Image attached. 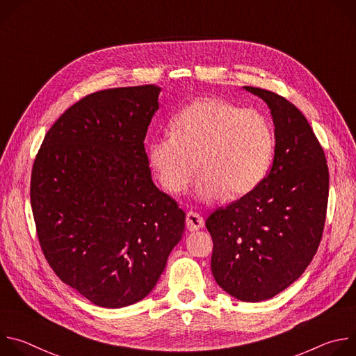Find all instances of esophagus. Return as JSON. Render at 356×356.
Listing matches in <instances>:
<instances>
[{
	"label": "esophagus",
	"instance_id": "1",
	"mask_svg": "<svg viewBox=\"0 0 356 356\" xmlns=\"http://www.w3.org/2000/svg\"><path fill=\"white\" fill-rule=\"evenodd\" d=\"M186 227L188 231H198L204 227V220H202V217L200 214L190 211L186 216Z\"/></svg>",
	"mask_w": 356,
	"mask_h": 356
}]
</instances>
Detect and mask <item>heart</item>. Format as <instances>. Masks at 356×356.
<instances>
[{"mask_svg": "<svg viewBox=\"0 0 356 356\" xmlns=\"http://www.w3.org/2000/svg\"><path fill=\"white\" fill-rule=\"evenodd\" d=\"M170 135L152 139L147 159L162 186L183 193L197 170L195 197L213 202L224 193L238 198L255 190L266 177L275 136L258 111L218 98H200L170 121Z\"/></svg>", "mask_w": 356, "mask_h": 356, "instance_id": "1", "label": "heart"}]
</instances>
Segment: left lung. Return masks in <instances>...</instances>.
I'll return each mask as SVG.
<instances>
[{"instance_id":"obj_1","label":"left lung","mask_w":356,"mask_h":356,"mask_svg":"<svg viewBox=\"0 0 356 356\" xmlns=\"http://www.w3.org/2000/svg\"><path fill=\"white\" fill-rule=\"evenodd\" d=\"M268 104L275 158L264 181L217 209L206 221L213 236L211 270L232 297H275L307 269L318 249L328 202L324 150L298 108L276 92L243 87Z\"/></svg>"}]
</instances>
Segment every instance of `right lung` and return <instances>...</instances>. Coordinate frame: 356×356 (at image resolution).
Instances as JSON below:
<instances>
[{
    "mask_svg": "<svg viewBox=\"0 0 356 356\" xmlns=\"http://www.w3.org/2000/svg\"><path fill=\"white\" fill-rule=\"evenodd\" d=\"M161 88L92 92L47 131L31 177L43 255L95 306L145 298L184 232L186 213L152 180L143 140Z\"/></svg>",
    "mask_w": 356,
    "mask_h": 356,
    "instance_id": "right-lung-1",
    "label": "right lung"
}]
</instances>
